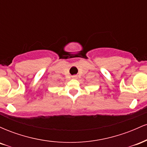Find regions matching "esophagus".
<instances>
[{
    "label": "esophagus",
    "instance_id": "1",
    "mask_svg": "<svg viewBox=\"0 0 147 147\" xmlns=\"http://www.w3.org/2000/svg\"><path fill=\"white\" fill-rule=\"evenodd\" d=\"M72 78L73 79H77V75H74V76H72Z\"/></svg>",
    "mask_w": 147,
    "mask_h": 147
}]
</instances>
